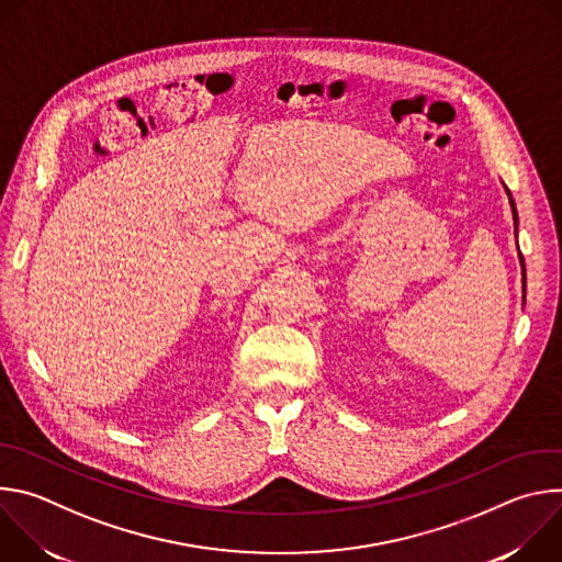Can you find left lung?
<instances>
[{"instance_id":"obj_1","label":"left lung","mask_w":562,"mask_h":562,"mask_svg":"<svg viewBox=\"0 0 562 562\" xmlns=\"http://www.w3.org/2000/svg\"><path fill=\"white\" fill-rule=\"evenodd\" d=\"M507 195H509V204H512V211H514V226H518V215H516V204H514V198H512V193H509V189H507ZM520 265H522V273H525V260H522V256H520Z\"/></svg>"}]
</instances>
